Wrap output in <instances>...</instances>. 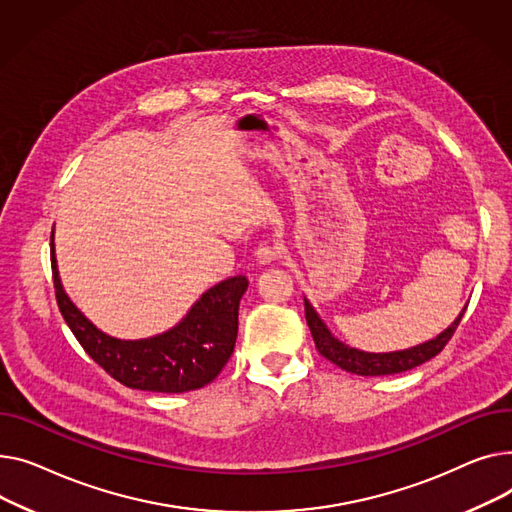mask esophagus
<instances>
[{"label": "esophagus", "mask_w": 512, "mask_h": 512, "mask_svg": "<svg viewBox=\"0 0 512 512\" xmlns=\"http://www.w3.org/2000/svg\"><path fill=\"white\" fill-rule=\"evenodd\" d=\"M254 256H256V262H258V264H270V262H275V260L279 258V250L273 248V246L262 244V246L256 250Z\"/></svg>", "instance_id": "1"}]
</instances>
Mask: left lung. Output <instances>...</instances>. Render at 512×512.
Returning a JSON list of instances; mask_svg holds the SVG:
<instances>
[{
	"label": "left lung",
	"instance_id": "1",
	"mask_svg": "<svg viewBox=\"0 0 512 512\" xmlns=\"http://www.w3.org/2000/svg\"><path fill=\"white\" fill-rule=\"evenodd\" d=\"M306 302V320L310 326V333L314 337L316 349L320 351L322 357H326L328 362H333L335 366H339L345 372L357 374V376H388V374H399V372H407L411 368L422 366L426 362H430L432 357H436L444 345L450 341V337L455 335V330L467 310V306L463 308V312L455 318V322L450 324L446 330L436 337L430 339L422 345H415L403 351H390V353H370V351H362L345 345L343 341H339L333 333H330L328 326L322 322V318L318 316V312L314 310V306Z\"/></svg>",
	"mask_w": 512,
	"mask_h": 512
}]
</instances>
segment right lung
Here are the masks:
<instances>
[{"label":"right lung","mask_w":512,"mask_h":512,"mask_svg":"<svg viewBox=\"0 0 512 512\" xmlns=\"http://www.w3.org/2000/svg\"><path fill=\"white\" fill-rule=\"evenodd\" d=\"M51 270L59 312L84 351L117 382L148 393H188L213 382L235 347L239 299L248 279L210 287L173 328L148 339H117L90 322L64 291L51 233Z\"/></svg>","instance_id":"right-lung-1"}]
</instances>
